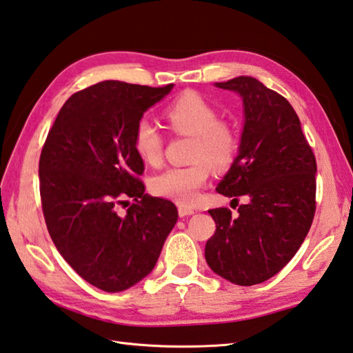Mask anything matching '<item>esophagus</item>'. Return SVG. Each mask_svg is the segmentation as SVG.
<instances>
[{
	"instance_id": "1",
	"label": "esophagus",
	"mask_w": 353,
	"mask_h": 353,
	"mask_svg": "<svg viewBox=\"0 0 353 353\" xmlns=\"http://www.w3.org/2000/svg\"><path fill=\"white\" fill-rule=\"evenodd\" d=\"M179 216L185 217V216H190V214H194V208L191 207H185V205H179Z\"/></svg>"
}]
</instances>
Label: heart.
Here are the masks:
<instances>
[{
  "label": "heart",
  "instance_id": "1",
  "mask_svg": "<svg viewBox=\"0 0 353 353\" xmlns=\"http://www.w3.org/2000/svg\"><path fill=\"white\" fill-rule=\"evenodd\" d=\"M165 120L172 132L191 136L187 166H172L151 179V191L159 197L191 205L210 177V165L214 170H225L233 163L239 140L234 128L217 119L216 108L194 91L183 92L166 108ZM132 146L145 163H162L163 139L150 120L140 119L134 128Z\"/></svg>",
  "mask_w": 353,
  "mask_h": 353
}]
</instances>
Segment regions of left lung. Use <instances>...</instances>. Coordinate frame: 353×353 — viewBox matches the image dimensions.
<instances>
[{
	"mask_svg": "<svg viewBox=\"0 0 353 353\" xmlns=\"http://www.w3.org/2000/svg\"><path fill=\"white\" fill-rule=\"evenodd\" d=\"M243 103L239 154L216 191L248 202L232 217L208 210L216 232L205 245L211 270L238 285L274 276L304 242L315 216L316 160L296 112L283 95L253 77L216 83Z\"/></svg>",
	"mask_w": 353,
	"mask_h": 353,
	"instance_id": "8db88e82",
	"label": "left lung"
}]
</instances>
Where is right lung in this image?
<instances>
[{
    "label": "right lung",
    "instance_id": "add662e5",
    "mask_svg": "<svg viewBox=\"0 0 353 353\" xmlns=\"http://www.w3.org/2000/svg\"><path fill=\"white\" fill-rule=\"evenodd\" d=\"M172 86L108 80L75 92L41 150L48 232L68 264L100 290H126L150 274L177 222L174 203L145 194V165L132 146L137 121ZM120 204L130 205L123 216Z\"/></svg>",
    "mask_w": 353,
    "mask_h": 353
}]
</instances>
